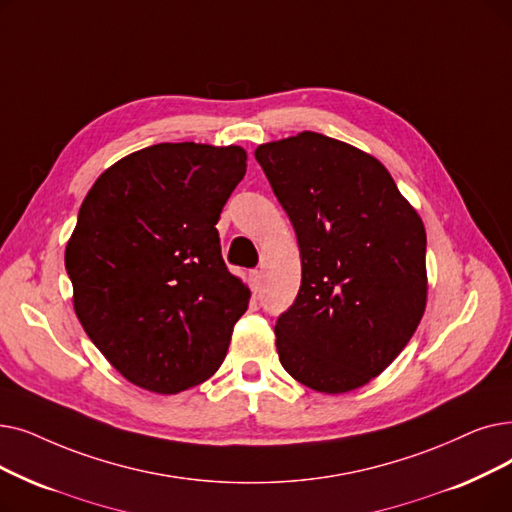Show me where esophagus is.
Returning a JSON list of instances; mask_svg holds the SVG:
<instances>
[{
	"label": "esophagus",
	"instance_id": "esophagus-1",
	"mask_svg": "<svg viewBox=\"0 0 512 512\" xmlns=\"http://www.w3.org/2000/svg\"><path fill=\"white\" fill-rule=\"evenodd\" d=\"M249 278H251V288H253V291L257 293L259 288H261V282H263V276H261V272H259V270H253Z\"/></svg>",
	"mask_w": 512,
	"mask_h": 512
}]
</instances>
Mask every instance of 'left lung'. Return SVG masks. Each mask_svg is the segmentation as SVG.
I'll list each match as a JSON object with an SVG mask.
<instances>
[{
    "label": "left lung",
    "mask_w": 512,
    "mask_h": 512,
    "mask_svg": "<svg viewBox=\"0 0 512 512\" xmlns=\"http://www.w3.org/2000/svg\"><path fill=\"white\" fill-rule=\"evenodd\" d=\"M265 177L295 228L301 286L276 320L284 370L324 393L381 374L427 303V234L389 171L322 133L261 144Z\"/></svg>",
    "instance_id": "1"
}]
</instances>
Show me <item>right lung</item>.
<instances>
[{"mask_svg":"<svg viewBox=\"0 0 512 512\" xmlns=\"http://www.w3.org/2000/svg\"><path fill=\"white\" fill-rule=\"evenodd\" d=\"M247 173L240 146L154 144L106 169L64 265L87 337L127 381L180 393L221 366L251 291L215 228Z\"/></svg>","mask_w":512,"mask_h":512,"instance_id":"add662e5","label":"right lung"}]
</instances>
